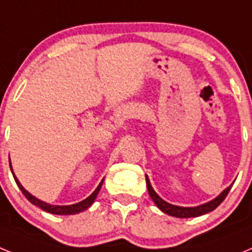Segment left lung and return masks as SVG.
<instances>
[{
    "label": "left lung",
    "mask_w": 252,
    "mask_h": 252,
    "mask_svg": "<svg viewBox=\"0 0 252 252\" xmlns=\"http://www.w3.org/2000/svg\"><path fill=\"white\" fill-rule=\"evenodd\" d=\"M146 184H148L149 194H150L154 203L158 206V208H159L160 211H162L164 213H166V215L173 216V217H178V218L198 217V216L206 215V213L211 212V211L217 208V207L223 202V199L227 197L228 192H230L231 187H232L230 186L228 188L224 189L221 194L218 195L217 198H215V199H212L211 202H208V203L201 204V206H197V207H179V206H174V204L168 203V202H165L164 199H161V198L157 194V192L154 190L153 187H151L148 175H146Z\"/></svg>",
    "instance_id": "left-lung-1"
}]
</instances>
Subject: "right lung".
<instances>
[{
	"mask_svg": "<svg viewBox=\"0 0 252 252\" xmlns=\"http://www.w3.org/2000/svg\"><path fill=\"white\" fill-rule=\"evenodd\" d=\"M10 168H12L11 166V162H10ZM11 171H12L13 174V170L11 169ZM13 178H15V182H16V184L19 186V188L21 189L22 194L25 195L26 198H28L29 201L31 202L32 204H35V206H37L39 208H41L43 211H45V212H49V213H53V215H75V213H79V212H83V211H86L88 207L92 206V203L94 202L95 197H97V194H98L99 189H101L102 187V183H103V180H102L101 183L98 184V187L95 188L94 192L92 193V194L90 195L88 198H86L84 201L79 202V203H75V204H70V206H53V204H49V203H45V202L40 201V199H37V198H35L34 195H31L30 193L26 190L24 187L20 184V182L17 180V178L15 177V174H13Z\"/></svg>",
	"mask_w": 252,
	"mask_h": 252,
	"instance_id": "add662e5",
	"label": "right lung"
}]
</instances>
